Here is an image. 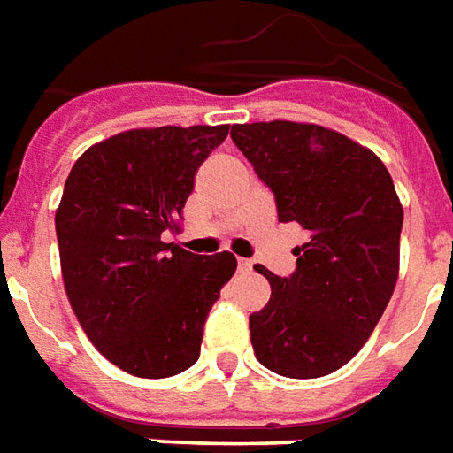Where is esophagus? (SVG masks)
Wrapping results in <instances>:
<instances>
[{
	"mask_svg": "<svg viewBox=\"0 0 453 453\" xmlns=\"http://www.w3.org/2000/svg\"><path fill=\"white\" fill-rule=\"evenodd\" d=\"M236 268H239L242 273H246V271L254 268V261H251V258H236Z\"/></svg>",
	"mask_w": 453,
	"mask_h": 453,
	"instance_id": "34e87169",
	"label": "esophagus"
}]
</instances>
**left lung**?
Returning <instances> with one entry per match:
<instances>
[{
	"label": "left lung",
	"instance_id": "left-lung-1",
	"mask_svg": "<svg viewBox=\"0 0 453 453\" xmlns=\"http://www.w3.org/2000/svg\"><path fill=\"white\" fill-rule=\"evenodd\" d=\"M232 140L271 187L279 221L308 232L288 279L254 266L271 283L249 316L257 360L293 380L330 375L372 335L397 283L404 211L392 177L372 150L311 123L232 126Z\"/></svg>",
	"mask_w": 453,
	"mask_h": 453
}]
</instances>
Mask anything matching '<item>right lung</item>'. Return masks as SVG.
<instances>
[{
	"instance_id": "add662e5",
	"label": "right lung",
	"mask_w": 453,
	"mask_h": 453,
	"mask_svg": "<svg viewBox=\"0 0 453 453\" xmlns=\"http://www.w3.org/2000/svg\"><path fill=\"white\" fill-rule=\"evenodd\" d=\"M226 135L229 126L126 130L86 150L65 180L56 209L65 296L90 342L130 375L192 367L236 271L229 251L196 257L162 242Z\"/></svg>"
}]
</instances>
